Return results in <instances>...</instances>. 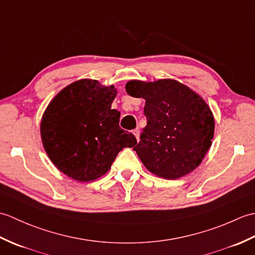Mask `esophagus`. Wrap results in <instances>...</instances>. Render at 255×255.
Here are the masks:
<instances>
[{"label": "esophagus", "instance_id": "esophagus-1", "mask_svg": "<svg viewBox=\"0 0 255 255\" xmlns=\"http://www.w3.org/2000/svg\"><path fill=\"white\" fill-rule=\"evenodd\" d=\"M133 134L134 136H136V138H137V140H139V134H140V129L139 128H136V129H133Z\"/></svg>", "mask_w": 255, "mask_h": 255}]
</instances>
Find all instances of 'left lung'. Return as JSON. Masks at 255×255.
<instances>
[{
	"label": "left lung",
	"mask_w": 255,
	"mask_h": 255,
	"mask_svg": "<svg viewBox=\"0 0 255 255\" xmlns=\"http://www.w3.org/2000/svg\"><path fill=\"white\" fill-rule=\"evenodd\" d=\"M126 91L145 100L147 126L133 148L143 165L166 180H176L196 169L214 138L215 119L207 103L171 79L132 80Z\"/></svg>",
	"instance_id": "8db88e82"
}]
</instances>
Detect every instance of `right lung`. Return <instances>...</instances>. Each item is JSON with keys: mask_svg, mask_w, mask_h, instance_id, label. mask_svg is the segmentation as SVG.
I'll return each instance as SVG.
<instances>
[{"mask_svg": "<svg viewBox=\"0 0 255 255\" xmlns=\"http://www.w3.org/2000/svg\"><path fill=\"white\" fill-rule=\"evenodd\" d=\"M116 95L114 85L79 80L59 92L42 115L46 152L58 170L75 181L104 175L119 151L137 143L131 132L119 127L121 113L112 110Z\"/></svg>", "mask_w": 255, "mask_h": 255, "instance_id": "right-lung-1", "label": "right lung"}]
</instances>
